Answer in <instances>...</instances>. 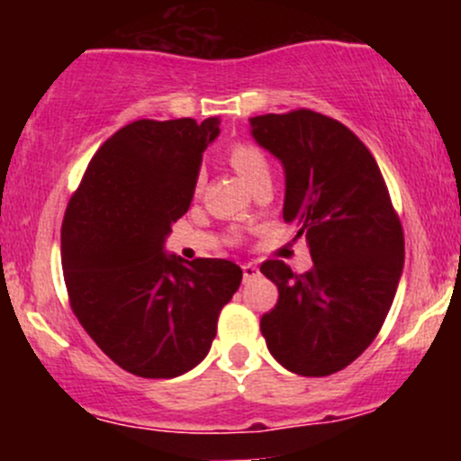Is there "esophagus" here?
I'll use <instances>...</instances> for the list:
<instances>
[{
	"mask_svg": "<svg viewBox=\"0 0 461 461\" xmlns=\"http://www.w3.org/2000/svg\"><path fill=\"white\" fill-rule=\"evenodd\" d=\"M258 267L256 264H242V275H245V279H251V277H258Z\"/></svg>",
	"mask_w": 461,
	"mask_h": 461,
	"instance_id": "esophagus-1",
	"label": "esophagus"
}]
</instances>
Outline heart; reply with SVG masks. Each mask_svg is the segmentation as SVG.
Instances as JSON below:
<instances>
[{
  "instance_id": "obj_1",
  "label": "heart",
  "mask_w": 461,
  "mask_h": 461,
  "mask_svg": "<svg viewBox=\"0 0 461 461\" xmlns=\"http://www.w3.org/2000/svg\"><path fill=\"white\" fill-rule=\"evenodd\" d=\"M227 162L230 167L238 173V177L247 184L249 188H253L256 184L264 182V179H271V162H268L267 153L260 147L253 145L249 140H236L227 147ZM203 186V176L197 177L194 184V193H201Z\"/></svg>"
}]
</instances>
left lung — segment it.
Returning a JSON list of instances; mask_svg holds the SVG:
<instances>
[{"instance_id": "8db88e82", "label": "left lung", "mask_w": 461, "mask_h": 461, "mask_svg": "<svg viewBox=\"0 0 461 461\" xmlns=\"http://www.w3.org/2000/svg\"><path fill=\"white\" fill-rule=\"evenodd\" d=\"M249 123L258 145L284 164V221L305 236L314 262L308 273L282 260L262 264L279 290L262 336L284 368L325 377L382 330L403 273V227L373 153L340 121L301 108Z\"/></svg>"}]
</instances>
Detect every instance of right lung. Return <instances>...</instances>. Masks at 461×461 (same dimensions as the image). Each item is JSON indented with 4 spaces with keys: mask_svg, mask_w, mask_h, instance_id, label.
Masks as SVG:
<instances>
[{
    "mask_svg": "<svg viewBox=\"0 0 461 461\" xmlns=\"http://www.w3.org/2000/svg\"><path fill=\"white\" fill-rule=\"evenodd\" d=\"M221 121L140 119L99 147L62 221V271L73 314L131 375L171 379L208 356L240 267L164 253L188 212L201 156Z\"/></svg>",
    "mask_w": 461,
    "mask_h": 461,
    "instance_id": "obj_1",
    "label": "right lung"
}]
</instances>
